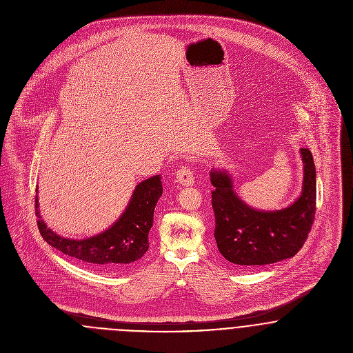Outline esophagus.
<instances>
[{
    "label": "esophagus",
    "instance_id": "esophagus-1",
    "mask_svg": "<svg viewBox=\"0 0 353 353\" xmlns=\"http://www.w3.org/2000/svg\"><path fill=\"white\" fill-rule=\"evenodd\" d=\"M176 181L183 186H193L194 185V174L190 165H182L176 171Z\"/></svg>",
    "mask_w": 353,
    "mask_h": 353
}]
</instances>
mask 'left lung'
Instances as JSON below:
<instances>
[{
  "label": "left lung",
  "mask_w": 353,
  "mask_h": 353,
  "mask_svg": "<svg viewBox=\"0 0 353 353\" xmlns=\"http://www.w3.org/2000/svg\"><path fill=\"white\" fill-rule=\"evenodd\" d=\"M301 197L280 210H256L242 201L227 171L212 170L214 239L220 254L239 268H255L294 256L311 231L316 209V174L312 154L301 150Z\"/></svg>",
  "instance_id": "obj_1"
}]
</instances>
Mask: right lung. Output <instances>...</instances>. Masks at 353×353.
<instances>
[{
	"label": "right lung",
	"instance_id": "add662e5",
	"mask_svg": "<svg viewBox=\"0 0 353 353\" xmlns=\"http://www.w3.org/2000/svg\"><path fill=\"white\" fill-rule=\"evenodd\" d=\"M160 175L139 183L121 217L104 232L87 239H68L57 235L39 214L38 196L35 212L42 238L59 252L101 270H121L148 252V234L153 224L154 206L161 197Z\"/></svg>",
	"mask_w": 353,
	"mask_h": 353
}]
</instances>
